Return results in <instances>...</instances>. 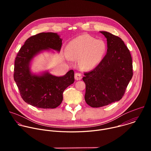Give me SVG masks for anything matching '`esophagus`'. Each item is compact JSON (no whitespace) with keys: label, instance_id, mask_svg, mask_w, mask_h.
Instances as JSON below:
<instances>
[{"label":"esophagus","instance_id":"esophagus-1","mask_svg":"<svg viewBox=\"0 0 151 151\" xmlns=\"http://www.w3.org/2000/svg\"><path fill=\"white\" fill-rule=\"evenodd\" d=\"M75 78L77 81L81 80L82 79V75L80 73H79V72H76L75 74Z\"/></svg>","mask_w":151,"mask_h":151}]
</instances>
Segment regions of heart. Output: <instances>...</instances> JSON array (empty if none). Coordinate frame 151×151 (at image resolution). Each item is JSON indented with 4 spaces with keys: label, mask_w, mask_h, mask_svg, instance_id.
<instances>
[{
    "label": "heart",
    "mask_w": 151,
    "mask_h": 151,
    "mask_svg": "<svg viewBox=\"0 0 151 151\" xmlns=\"http://www.w3.org/2000/svg\"><path fill=\"white\" fill-rule=\"evenodd\" d=\"M106 50L105 42L87 35H82L70 41L66 47L68 56L79 60L80 65L85 69H91L101 61Z\"/></svg>",
    "instance_id": "heart-1"
}]
</instances>
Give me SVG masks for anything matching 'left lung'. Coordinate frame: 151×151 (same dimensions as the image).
Returning <instances> with one entry per match:
<instances>
[{
	"label": "left lung",
	"mask_w": 151,
	"mask_h": 151,
	"mask_svg": "<svg viewBox=\"0 0 151 151\" xmlns=\"http://www.w3.org/2000/svg\"><path fill=\"white\" fill-rule=\"evenodd\" d=\"M107 53L91 71L85 72V100L92 107H100L120 100L133 75L132 58L124 41L107 32Z\"/></svg>",
	"instance_id": "1"
}]
</instances>
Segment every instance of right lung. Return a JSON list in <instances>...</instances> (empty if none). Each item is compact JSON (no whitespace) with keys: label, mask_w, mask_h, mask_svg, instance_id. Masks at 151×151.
Instances as JSON below:
<instances>
[{"label":"right lung","mask_w":151,"mask_h":151,"mask_svg":"<svg viewBox=\"0 0 151 151\" xmlns=\"http://www.w3.org/2000/svg\"><path fill=\"white\" fill-rule=\"evenodd\" d=\"M61 42L57 33H40L28 38L19 50L15 60L14 79L27 103L38 108H56L63 101L64 90L75 81L73 70L61 77L48 73L33 75L30 71V61L37 53L50 48L60 51Z\"/></svg>","instance_id":"right-lung-1"}]
</instances>
